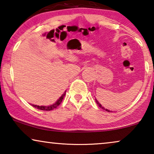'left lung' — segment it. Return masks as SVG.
<instances>
[{
	"mask_svg": "<svg viewBox=\"0 0 154 154\" xmlns=\"http://www.w3.org/2000/svg\"><path fill=\"white\" fill-rule=\"evenodd\" d=\"M95 101H96V103H97V105H98V106H100V108H102V109H104V110H105V111H108V112H111V111H109V110H108V109H105V108H104V107H102V105H101V104H100V102H98V101L96 100V99H95Z\"/></svg>",
	"mask_w": 154,
	"mask_h": 154,
	"instance_id": "obj_1",
	"label": "left lung"
}]
</instances>
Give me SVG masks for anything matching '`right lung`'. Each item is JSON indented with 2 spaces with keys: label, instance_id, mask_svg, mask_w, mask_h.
Listing matches in <instances>:
<instances>
[{
  "label": "right lung",
  "instance_id": "1",
  "mask_svg": "<svg viewBox=\"0 0 154 154\" xmlns=\"http://www.w3.org/2000/svg\"><path fill=\"white\" fill-rule=\"evenodd\" d=\"M66 91H65L64 92V94H63L57 100V102L55 103H54L53 104L50 105V106H38V105L32 104V106L33 107H35V108L38 109H40V110H43V111H51V110H53L54 109H56L57 107L59 105L61 104V102H62V100H63V99H64V97L65 96V94H66Z\"/></svg>",
  "mask_w": 154,
  "mask_h": 154
}]
</instances>
